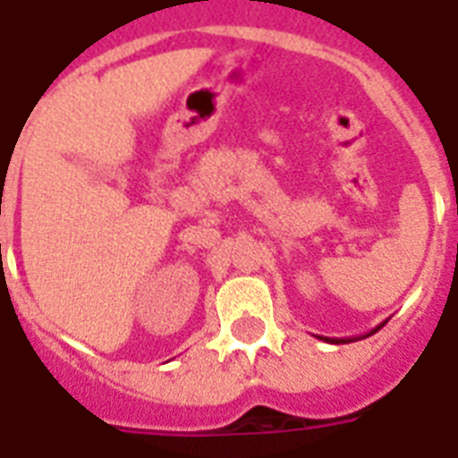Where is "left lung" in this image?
Returning a JSON list of instances; mask_svg holds the SVG:
<instances>
[{
	"label": "left lung",
	"instance_id": "obj_1",
	"mask_svg": "<svg viewBox=\"0 0 458 458\" xmlns=\"http://www.w3.org/2000/svg\"><path fill=\"white\" fill-rule=\"evenodd\" d=\"M383 323H386V321H383ZM383 323H380V326H378V327H374V330H371V333L362 335V337H353V339H330V337H326V342H333V344H339V342H342V344H346V342H358V339H365V337H369V335L378 333L380 327H383Z\"/></svg>",
	"mask_w": 458,
	"mask_h": 458
}]
</instances>
